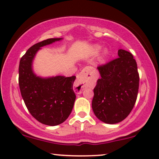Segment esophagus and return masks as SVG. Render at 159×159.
<instances>
[{"label":"esophagus","instance_id":"obj_1","mask_svg":"<svg viewBox=\"0 0 159 159\" xmlns=\"http://www.w3.org/2000/svg\"><path fill=\"white\" fill-rule=\"evenodd\" d=\"M87 73L85 70H83L79 73L77 80L75 81L74 91L78 94L81 93L85 89L86 84H87Z\"/></svg>","mask_w":159,"mask_h":159}]
</instances>
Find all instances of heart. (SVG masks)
I'll list each match as a JSON object with an SVG mask.
<instances>
[{
    "label": "heart",
    "instance_id": "1",
    "mask_svg": "<svg viewBox=\"0 0 159 159\" xmlns=\"http://www.w3.org/2000/svg\"><path fill=\"white\" fill-rule=\"evenodd\" d=\"M100 49H101V46H100V45H94V47H93V48H92V53L94 54V55H96V54L99 53V51H100ZM107 54H108L107 51H104L103 53H102L101 56H100V60L103 61V60L106 59V56H107Z\"/></svg>",
    "mask_w": 159,
    "mask_h": 159
}]
</instances>
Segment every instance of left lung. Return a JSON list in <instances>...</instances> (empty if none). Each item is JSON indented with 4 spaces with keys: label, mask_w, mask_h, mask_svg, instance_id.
<instances>
[{
    "label": "left lung",
    "mask_w": 159,
    "mask_h": 159,
    "mask_svg": "<svg viewBox=\"0 0 159 159\" xmlns=\"http://www.w3.org/2000/svg\"><path fill=\"white\" fill-rule=\"evenodd\" d=\"M119 57L99 66L101 78L94 89L92 107L100 121L116 124L125 119L137 98L139 76L137 65L130 52L120 49Z\"/></svg>",
    "instance_id": "8db88e82"
}]
</instances>
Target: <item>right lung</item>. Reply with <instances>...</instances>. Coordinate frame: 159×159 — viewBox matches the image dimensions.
<instances>
[{
  "label": "right lung",
  "mask_w": 159,
  "mask_h": 159,
  "mask_svg": "<svg viewBox=\"0 0 159 159\" xmlns=\"http://www.w3.org/2000/svg\"><path fill=\"white\" fill-rule=\"evenodd\" d=\"M61 39L51 38L31 46L19 65L20 89L26 107L36 120L50 126L64 122L71 113L76 98L73 88L75 76L40 77L34 73L32 65L42 47Z\"/></svg>",
  "instance_id": "add662e5"
}]
</instances>
